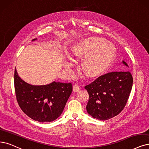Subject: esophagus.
Here are the masks:
<instances>
[{"instance_id":"obj_1","label":"esophagus","mask_w":149,"mask_h":149,"mask_svg":"<svg viewBox=\"0 0 149 149\" xmlns=\"http://www.w3.org/2000/svg\"><path fill=\"white\" fill-rule=\"evenodd\" d=\"M80 85L79 84H75L73 86V90L75 92L78 91L80 90Z\"/></svg>"}]
</instances>
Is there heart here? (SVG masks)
<instances>
[{
	"instance_id": "heart-1",
	"label": "heart",
	"mask_w": 149,
	"mask_h": 149,
	"mask_svg": "<svg viewBox=\"0 0 149 149\" xmlns=\"http://www.w3.org/2000/svg\"><path fill=\"white\" fill-rule=\"evenodd\" d=\"M76 58H84L81 67L88 77L95 78L101 75L111 64L115 49L111 43L103 38L93 37L77 43L72 49ZM68 67L70 64L68 63Z\"/></svg>"
}]
</instances>
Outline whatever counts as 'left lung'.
Returning <instances> with one entry per match:
<instances>
[{
  "label": "left lung",
  "mask_w": 149,
  "mask_h": 149,
  "mask_svg": "<svg viewBox=\"0 0 149 149\" xmlns=\"http://www.w3.org/2000/svg\"><path fill=\"white\" fill-rule=\"evenodd\" d=\"M123 63L128 66L124 61ZM133 81L129 71L111 72L99 77L85 86L89 95L87 112L100 120L117 116L128 101Z\"/></svg>",
  "instance_id": "8db88e82"
}]
</instances>
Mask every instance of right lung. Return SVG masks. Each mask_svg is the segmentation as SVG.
<instances>
[{"mask_svg": "<svg viewBox=\"0 0 149 149\" xmlns=\"http://www.w3.org/2000/svg\"><path fill=\"white\" fill-rule=\"evenodd\" d=\"M14 85L21 109L31 118L42 123L53 122L60 116L72 91L71 83L53 81L46 85L29 84L19 77L16 69Z\"/></svg>", "mask_w": 149, "mask_h": 149, "instance_id": "add662e5", "label": "right lung"}]
</instances>
